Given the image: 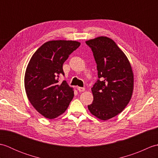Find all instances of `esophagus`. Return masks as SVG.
I'll use <instances>...</instances> for the list:
<instances>
[{
  "label": "esophagus",
  "instance_id": "obj_1",
  "mask_svg": "<svg viewBox=\"0 0 158 158\" xmlns=\"http://www.w3.org/2000/svg\"><path fill=\"white\" fill-rule=\"evenodd\" d=\"M77 89H78V91L81 92H84L85 89V88H81V87H77Z\"/></svg>",
  "mask_w": 158,
  "mask_h": 158
}]
</instances>
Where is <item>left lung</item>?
Segmentation results:
<instances>
[{
  "mask_svg": "<svg viewBox=\"0 0 158 158\" xmlns=\"http://www.w3.org/2000/svg\"><path fill=\"white\" fill-rule=\"evenodd\" d=\"M93 52L99 79L92 88L94 96L88 109L103 121L115 117L132 98L134 74L122 49L111 39L98 36L85 41Z\"/></svg>",
  "mask_w": 158,
  "mask_h": 158,
  "instance_id": "left-lung-1",
  "label": "left lung"
}]
</instances>
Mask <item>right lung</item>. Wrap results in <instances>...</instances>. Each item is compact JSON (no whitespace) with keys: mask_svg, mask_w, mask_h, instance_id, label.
Here are the masks:
<instances>
[{"mask_svg":"<svg viewBox=\"0 0 158 158\" xmlns=\"http://www.w3.org/2000/svg\"><path fill=\"white\" fill-rule=\"evenodd\" d=\"M81 45L75 41L56 40L45 43L30 60L24 76L28 99L37 111L49 119L66 111L73 98V88L66 81L62 66L69 55Z\"/></svg>","mask_w":158,"mask_h":158,"instance_id":"obj_1","label":"right lung"}]
</instances>
